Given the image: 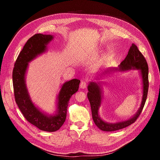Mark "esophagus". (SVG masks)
I'll return each mask as SVG.
<instances>
[{
  "label": "esophagus",
  "instance_id": "34e87169",
  "mask_svg": "<svg viewBox=\"0 0 160 160\" xmlns=\"http://www.w3.org/2000/svg\"><path fill=\"white\" fill-rule=\"evenodd\" d=\"M87 86H88V84H87L86 82L85 81H82L81 84H80V88L81 89H85L87 88Z\"/></svg>",
  "mask_w": 160,
  "mask_h": 160
}]
</instances>
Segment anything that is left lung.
Returning <instances> with one entry per match:
<instances>
[{
	"mask_svg": "<svg viewBox=\"0 0 160 160\" xmlns=\"http://www.w3.org/2000/svg\"><path fill=\"white\" fill-rule=\"evenodd\" d=\"M130 70H138L141 76L142 84V99L140 108L133 117L129 120L122 121L116 123H108L103 121L100 118L98 111L102 103V84L98 82L100 77L108 73H111L113 71H127ZM149 88L148 81V66L147 61L143 55L139 51L137 46L132 44L130 47L128 54L125 59L121 62L119 67L116 68H110L105 71L103 73L99 75L98 77L93 78V80L89 82L88 86V98L91 105L92 117L95 125L101 130L104 132H113L121 129L126 128L131 124L133 123L141 113L146 103L148 96V91Z\"/></svg>",
	"mask_w": 160,
	"mask_h": 160,
	"instance_id": "8db88e82",
	"label": "left lung"
}]
</instances>
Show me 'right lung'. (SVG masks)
Returning a JSON list of instances; mask_svg holds the SVG:
<instances>
[{
	"label": "right lung",
	"mask_w": 160,
	"mask_h": 160,
	"mask_svg": "<svg viewBox=\"0 0 160 160\" xmlns=\"http://www.w3.org/2000/svg\"><path fill=\"white\" fill-rule=\"evenodd\" d=\"M51 35L36 34L27 41L18 55L12 71L15 101L28 122L42 131L56 132L65 122L67 107L71 96L79 89L80 81L76 79L61 85L57 97L56 110L52 115L42 111L32 101L26 84L28 62L47 51V45L53 40Z\"/></svg>",
	"instance_id": "add662e5"
}]
</instances>
